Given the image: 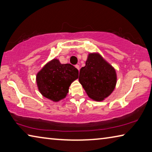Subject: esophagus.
Returning a JSON list of instances; mask_svg holds the SVG:
<instances>
[{
    "label": "esophagus",
    "instance_id": "obj_1",
    "mask_svg": "<svg viewBox=\"0 0 152 152\" xmlns=\"http://www.w3.org/2000/svg\"><path fill=\"white\" fill-rule=\"evenodd\" d=\"M75 67L76 68L78 69V71H79V70H80V66H79V65H78V64H77V65H75Z\"/></svg>",
    "mask_w": 152,
    "mask_h": 152
}]
</instances>
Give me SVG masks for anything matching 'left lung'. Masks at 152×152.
Listing matches in <instances>:
<instances>
[{
	"mask_svg": "<svg viewBox=\"0 0 152 152\" xmlns=\"http://www.w3.org/2000/svg\"><path fill=\"white\" fill-rule=\"evenodd\" d=\"M78 80L91 99L102 101L114 91L117 84L115 68L98 53H91L86 66L80 71Z\"/></svg>",
	"mask_w": 152,
	"mask_h": 152,
	"instance_id": "left-lung-1",
	"label": "left lung"
}]
</instances>
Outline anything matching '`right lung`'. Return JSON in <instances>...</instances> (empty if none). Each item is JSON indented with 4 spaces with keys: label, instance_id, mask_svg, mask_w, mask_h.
I'll return each mask as SVG.
<instances>
[{
    "label": "right lung",
    "instance_id": "add662e5",
    "mask_svg": "<svg viewBox=\"0 0 152 152\" xmlns=\"http://www.w3.org/2000/svg\"><path fill=\"white\" fill-rule=\"evenodd\" d=\"M78 78V70L74 66L53 59L37 74L36 82L43 96L58 102L66 96L72 82Z\"/></svg>",
    "mask_w": 152,
    "mask_h": 152
}]
</instances>
